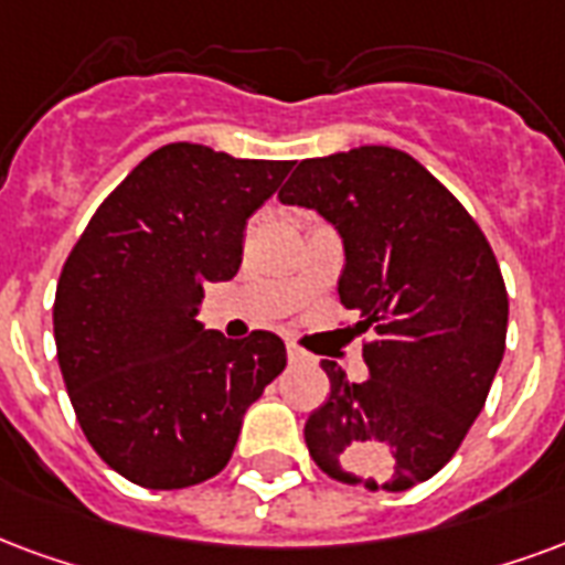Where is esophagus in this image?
I'll list each match as a JSON object with an SVG mask.
<instances>
[{"instance_id":"1","label":"esophagus","mask_w":565,"mask_h":565,"mask_svg":"<svg viewBox=\"0 0 565 565\" xmlns=\"http://www.w3.org/2000/svg\"><path fill=\"white\" fill-rule=\"evenodd\" d=\"M287 359H290V362H305V359H308V353H305V350H299V347L296 344H287Z\"/></svg>"}]
</instances>
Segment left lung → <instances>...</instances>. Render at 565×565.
Masks as SVG:
<instances>
[{
  "label": "left lung",
  "mask_w": 565,
  "mask_h": 565,
  "mask_svg": "<svg viewBox=\"0 0 565 565\" xmlns=\"http://www.w3.org/2000/svg\"><path fill=\"white\" fill-rule=\"evenodd\" d=\"M344 239L341 305L356 311L371 377L323 362L332 392L305 422L317 467L367 491H407L449 461L505 350L509 296L482 227L392 146L305 158L278 191Z\"/></svg>",
  "instance_id": "8db88e82"
}]
</instances>
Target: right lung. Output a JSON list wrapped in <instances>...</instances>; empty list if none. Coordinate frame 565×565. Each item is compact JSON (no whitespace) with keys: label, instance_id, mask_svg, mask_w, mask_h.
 I'll return each instance as SVG.
<instances>
[{"label":"right lung","instance_id":"add662e5","mask_svg":"<svg viewBox=\"0 0 565 565\" xmlns=\"http://www.w3.org/2000/svg\"><path fill=\"white\" fill-rule=\"evenodd\" d=\"M290 167L167 143L71 248L53 302L62 380L92 449L128 482L177 491L218 476L245 411L287 365L275 332L233 341L198 308L203 284L239 271L245 221Z\"/></svg>","mask_w":565,"mask_h":565}]
</instances>
